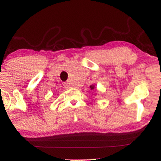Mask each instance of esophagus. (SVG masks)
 <instances>
[{"label":"esophagus","mask_w":161,"mask_h":161,"mask_svg":"<svg viewBox=\"0 0 161 161\" xmlns=\"http://www.w3.org/2000/svg\"><path fill=\"white\" fill-rule=\"evenodd\" d=\"M64 86L71 88V87H72V83H64Z\"/></svg>","instance_id":"esophagus-1"}]
</instances>
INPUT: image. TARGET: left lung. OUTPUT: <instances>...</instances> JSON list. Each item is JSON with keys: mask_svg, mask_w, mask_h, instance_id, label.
Returning a JSON list of instances; mask_svg holds the SVG:
<instances>
[{"mask_svg": "<svg viewBox=\"0 0 161 161\" xmlns=\"http://www.w3.org/2000/svg\"><path fill=\"white\" fill-rule=\"evenodd\" d=\"M89 87L90 89H91V90H93L94 89V85H91Z\"/></svg>", "mask_w": 161, "mask_h": 161, "instance_id": "obj_1", "label": "left lung"}]
</instances>
